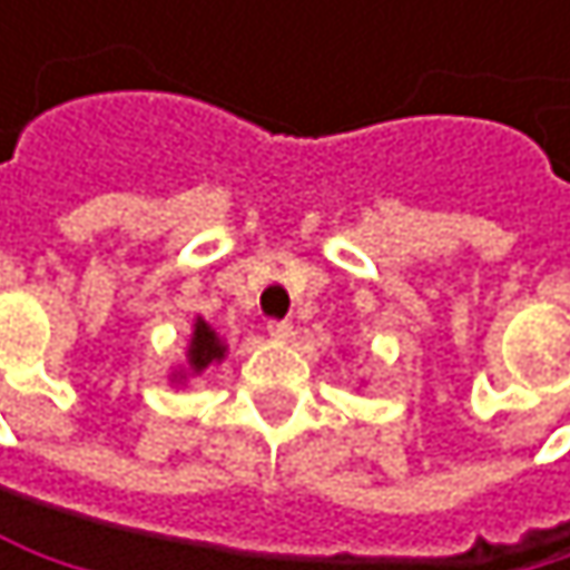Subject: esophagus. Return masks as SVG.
<instances>
[{"label":"esophagus","mask_w":570,"mask_h":570,"mask_svg":"<svg viewBox=\"0 0 570 570\" xmlns=\"http://www.w3.org/2000/svg\"><path fill=\"white\" fill-rule=\"evenodd\" d=\"M267 333H271V340H277V343H289V340H293V326H289L286 320H274V323L267 326Z\"/></svg>","instance_id":"1"}]
</instances>
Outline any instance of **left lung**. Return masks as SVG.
Segmentation results:
<instances>
[{"label":"left lung","instance_id":"8db88e82","mask_svg":"<svg viewBox=\"0 0 570 570\" xmlns=\"http://www.w3.org/2000/svg\"><path fill=\"white\" fill-rule=\"evenodd\" d=\"M360 383H363V380H360Z\"/></svg>","mask_w":570,"mask_h":570}]
</instances>
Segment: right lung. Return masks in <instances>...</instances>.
<instances>
[{
	"instance_id": "obj_1",
	"label": "right lung",
	"mask_w": 570,
	"mask_h": 570,
	"mask_svg": "<svg viewBox=\"0 0 570 570\" xmlns=\"http://www.w3.org/2000/svg\"><path fill=\"white\" fill-rule=\"evenodd\" d=\"M224 356H227V343L220 340V333L204 316H194V330H190V340H187V356H184L180 366H174L168 373V380H171V386H190L210 366L224 363Z\"/></svg>"
}]
</instances>
